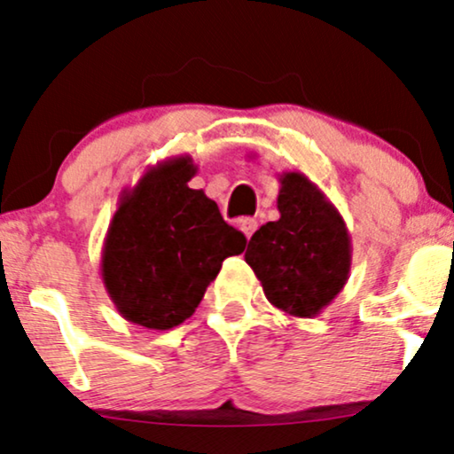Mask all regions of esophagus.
Returning <instances> with one entry per match:
<instances>
[{
    "label": "esophagus",
    "mask_w": 454,
    "mask_h": 454,
    "mask_svg": "<svg viewBox=\"0 0 454 454\" xmlns=\"http://www.w3.org/2000/svg\"><path fill=\"white\" fill-rule=\"evenodd\" d=\"M255 228H258V222H255L254 217H245V220L239 222V231H241L245 237H247V241L251 239V234L255 232Z\"/></svg>",
    "instance_id": "obj_1"
}]
</instances>
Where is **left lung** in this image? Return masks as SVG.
<instances>
[{
	"label": "left lung",
	"mask_w": 454,
	"mask_h": 454,
	"mask_svg": "<svg viewBox=\"0 0 454 454\" xmlns=\"http://www.w3.org/2000/svg\"><path fill=\"white\" fill-rule=\"evenodd\" d=\"M277 209L279 220L260 226L249 239L245 262L272 307L310 319L347 286L351 234L324 190L300 171L279 175Z\"/></svg>",
	"instance_id": "obj_1"
}]
</instances>
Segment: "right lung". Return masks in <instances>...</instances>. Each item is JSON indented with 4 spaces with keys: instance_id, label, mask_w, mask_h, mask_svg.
<instances>
[{
    "instance_id": "1",
    "label": "right lung",
    "mask_w": 454,
    "mask_h": 454,
    "mask_svg": "<svg viewBox=\"0 0 454 454\" xmlns=\"http://www.w3.org/2000/svg\"><path fill=\"white\" fill-rule=\"evenodd\" d=\"M199 167L182 154L147 167L120 192L101 249V281L130 324L171 330L203 300L245 237L222 220L215 200L188 185Z\"/></svg>"
}]
</instances>
